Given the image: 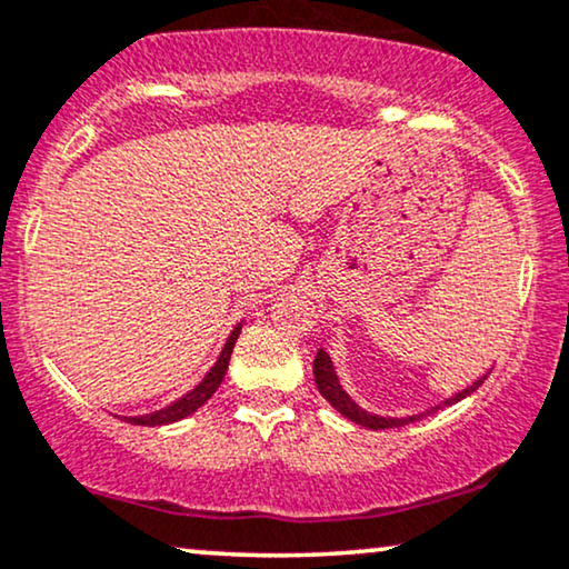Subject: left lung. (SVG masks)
I'll return each instance as SVG.
<instances>
[{
	"mask_svg": "<svg viewBox=\"0 0 569 569\" xmlns=\"http://www.w3.org/2000/svg\"><path fill=\"white\" fill-rule=\"evenodd\" d=\"M483 380H487V375H483L481 380H476L473 385H468L466 390L456 392V396H452V398L442 400V403H439V406L429 408V411L416 413V416H406V419H390V416H377V413L363 411V408H359V406L353 403L351 396H348V392L340 388L338 375H336V369H332V361H330L328 351H322V348H320V351H317V356H315V382H317V390L322 392V398L328 400V403L336 408L338 413H343L346 419H351L353 423H359V427H367V429H392V427H406V423H411V421H419L427 413H435L437 408L452 406V403H458V400H463L466 396H471V392H476V390L481 388Z\"/></svg>",
	"mask_w": 569,
	"mask_h": 569,
	"instance_id": "obj_1",
	"label": "left lung"
}]
</instances>
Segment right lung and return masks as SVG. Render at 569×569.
I'll return each mask as SVG.
<instances>
[{
	"mask_svg": "<svg viewBox=\"0 0 569 569\" xmlns=\"http://www.w3.org/2000/svg\"><path fill=\"white\" fill-rule=\"evenodd\" d=\"M241 332V325L233 328V332L226 340L221 356H218V361L213 363V369L202 377V382L197 385L194 390H189L187 396H181L179 400H173L171 406L161 408V411H153V413H146V416H127V421L130 423H138V427H163V423H173L179 419H187L189 413H194L197 408L202 403H208L210 398H213V392L221 388L223 377H226V369H229V359H231V351H233V343H237Z\"/></svg>",
	"mask_w": 569,
	"mask_h": 569,
	"instance_id": "add662e5",
	"label": "right lung"
}]
</instances>
